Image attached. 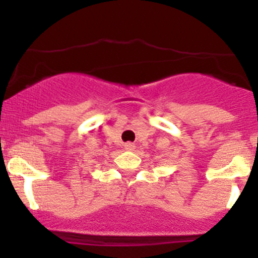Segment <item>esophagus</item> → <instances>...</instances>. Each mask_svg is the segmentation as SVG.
<instances>
[{"label":"esophagus","instance_id":"obj_1","mask_svg":"<svg viewBox=\"0 0 258 258\" xmlns=\"http://www.w3.org/2000/svg\"><path fill=\"white\" fill-rule=\"evenodd\" d=\"M134 147H136V146H134L133 143H131V142H127V143H125V145H124V149L126 150V151H133Z\"/></svg>","mask_w":258,"mask_h":258}]
</instances>
